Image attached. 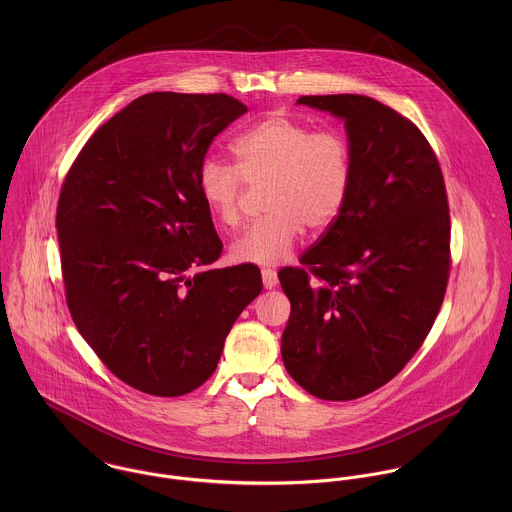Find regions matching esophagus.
<instances>
[{
  "label": "esophagus",
  "mask_w": 512,
  "mask_h": 512,
  "mask_svg": "<svg viewBox=\"0 0 512 512\" xmlns=\"http://www.w3.org/2000/svg\"><path fill=\"white\" fill-rule=\"evenodd\" d=\"M262 284H264L266 290H272V288L278 284V274H276L274 270L264 268V270H262Z\"/></svg>",
  "instance_id": "esophagus-1"
}]
</instances>
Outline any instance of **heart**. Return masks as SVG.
Wrapping results in <instances>:
<instances>
[{
    "label": "heart",
    "instance_id": "obj_1",
    "mask_svg": "<svg viewBox=\"0 0 512 512\" xmlns=\"http://www.w3.org/2000/svg\"><path fill=\"white\" fill-rule=\"evenodd\" d=\"M232 151L236 165L217 157L201 163L199 195L213 219L238 226L246 183H266V215L232 242L234 260L278 266L292 256L303 226L323 230L341 215L355 175L353 146L343 130H313L276 112L236 136Z\"/></svg>",
    "mask_w": 512,
    "mask_h": 512
}]
</instances>
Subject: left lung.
<instances>
[{
	"instance_id": "8db88e82",
	"label": "left lung",
	"mask_w": 512,
	"mask_h": 512,
	"mask_svg": "<svg viewBox=\"0 0 512 512\" xmlns=\"http://www.w3.org/2000/svg\"><path fill=\"white\" fill-rule=\"evenodd\" d=\"M345 120L355 175L341 215L280 270L292 303L282 359L321 400L390 382L426 341L451 270V224L436 151L420 128L361 94L301 96Z\"/></svg>"
}]
</instances>
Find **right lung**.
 Wrapping results in <instances>:
<instances>
[{"instance_id": "right-lung-1", "label": "right lung", "mask_w": 512, "mask_h": 512, "mask_svg": "<svg viewBox=\"0 0 512 512\" xmlns=\"http://www.w3.org/2000/svg\"><path fill=\"white\" fill-rule=\"evenodd\" d=\"M244 112L222 92L144 94L88 138L61 187L74 325L112 374L151 396L199 388L262 292L254 264L211 268L222 242L199 195L209 147Z\"/></svg>"}]
</instances>
